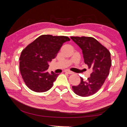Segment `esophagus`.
<instances>
[{
	"label": "esophagus",
	"mask_w": 127,
	"mask_h": 127,
	"mask_svg": "<svg viewBox=\"0 0 127 127\" xmlns=\"http://www.w3.org/2000/svg\"><path fill=\"white\" fill-rule=\"evenodd\" d=\"M65 72L66 73L69 74H71L73 73V72H72V71H70V70H66L65 71Z\"/></svg>",
	"instance_id": "34e87169"
}]
</instances>
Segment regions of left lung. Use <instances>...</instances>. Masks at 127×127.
<instances>
[{
    "mask_svg": "<svg viewBox=\"0 0 127 127\" xmlns=\"http://www.w3.org/2000/svg\"><path fill=\"white\" fill-rule=\"evenodd\" d=\"M82 51L84 62L92 69L87 81L81 78L78 85L72 89L77 95L87 97L97 92L104 84L111 65L110 53L95 38L91 37H70Z\"/></svg>",
    "mask_w": 127,
    "mask_h": 127,
    "instance_id": "1",
    "label": "left lung"
}]
</instances>
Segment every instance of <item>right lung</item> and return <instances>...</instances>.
Wrapping results in <instances>:
<instances>
[{"label":"right lung","mask_w":127,"mask_h":127,"mask_svg":"<svg viewBox=\"0 0 127 127\" xmlns=\"http://www.w3.org/2000/svg\"><path fill=\"white\" fill-rule=\"evenodd\" d=\"M67 36L41 35L23 50L20 58V69L22 78L30 90L46 92L53 86L59 74L48 72L49 62L54 59Z\"/></svg>","instance_id":"obj_1"}]
</instances>
